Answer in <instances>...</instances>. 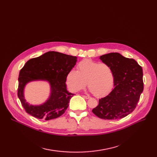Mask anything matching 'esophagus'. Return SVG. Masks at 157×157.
<instances>
[{
    "label": "esophagus",
    "mask_w": 157,
    "mask_h": 157,
    "mask_svg": "<svg viewBox=\"0 0 157 157\" xmlns=\"http://www.w3.org/2000/svg\"><path fill=\"white\" fill-rule=\"evenodd\" d=\"M83 97V98H86V99H88V98H90V97L89 96H86V95H83L82 96Z\"/></svg>",
    "instance_id": "1"
}]
</instances>
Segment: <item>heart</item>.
<instances>
[{
	"label": "heart",
	"mask_w": 157,
	"mask_h": 157,
	"mask_svg": "<svg viewBox=\"0 0 157 157\" xmlns=\"http://www.w3.org/2000/svg\"><path fill=\"white\" fill-rule=\"evenodd\" d=\"M90 92L97 97L108 94L114 86V76L108 65L84 60L77 65V71L71 70L65 77V83L72 92H77L86 85Z\"/></svg>",
	"instance_id": "b5f03b06"
}]
</instances>
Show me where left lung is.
<instances>
[{
	"mask_svg": "<svg viewBox=\"0 0 157 157\" xmlns=\"http://www.w3.org/2000/svg\"><path fill=\"white\" fill-rule=\"evenodd\" d=\"M99 59L113 70L114 88L99 99L98 105L92 112L104 120L124 118L135 109L143 91V69L135 60L119 53L103 55Z\"/></svg>",
	"mask_w": 157,
	"mask_h": 157,
	"instance_id": "8db88e82",
	"label": "left lung"
}]
</instances>
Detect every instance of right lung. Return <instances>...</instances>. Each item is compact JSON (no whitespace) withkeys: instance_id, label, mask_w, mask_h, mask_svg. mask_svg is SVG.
Instances as JSON below:
<instances>
[{"instance_id":"add662e5","label":"right lung","mask_w":157,"mask_h":157,"mask_svg":"<svg viewBox=\"0 0 157 157\" xmlns=\"http://www.w3.org/2000/svg\"><path fill=\"white\" fill-rule=\"evenodd\" d=\"M76 62V56L48 52L26 62L19 74L18 96L28 114L45 120L62 116L74 95L67 90L65 77ZM37 80L48 82L51 86V94L43 104L30 105L24 98V88L30 82Z\"/></svg>"}]
</instances>
